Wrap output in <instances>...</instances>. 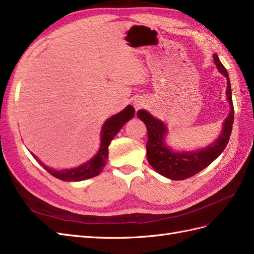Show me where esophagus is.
Wrapping results in <instances>:
<instances>
[{"mask_svg": "<svg viewBox=\"0 0 254 254\" xmlns=\"http://www.w3.org/2000/svg\"><path fill=\"white\" fill-rule=\"evenodd\" d=\"M138 106H139V105H137V107H138Z\"/></svg>", "mask_w": 254, "mask_h": 254, "instance_id": "obj_1", "label": "esophagus"}]
</instances>
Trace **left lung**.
<instances>
[{
	"label": "left lung",
	"instance_id": "8db88e82",
	"mask_svg": "<svg viewBox=\"0 0 254 254\" xmlns=\"http://www.w3.org/2000/svg\"><path fill=\"white\" fill-rule=\"evenodd\" d=\"M214 63L218 69L227 79L226 95L229 100L231 112L229 117L223 123V131L220 137L205 149L196 152H173L164 142V136L166 134V127L160 120L155 119L146 110H138V118L145 123L147 127V159L150 165L159 174L173 180H184L196 175L203 171L210 163L216 160L225 149L229 142L232 133V126L234 122V106L232 101L231 82L227 70L220 62L218 56L213 55Z\"/></svg>",
	"mask_w": 254,
	"mask_h": 254
}]
</instances>
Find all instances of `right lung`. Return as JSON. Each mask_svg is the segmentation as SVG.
<instances>
[{
    "label": "right lung",
    "instance_id": "add662e5",
    "mask_svg": "<svg viewBox=\"0 0 254 254\" xmlns=\"http://www.w3.org/2000/svg\"><path fill=\"white\" fill-rule=\"evenodd\" d=\"M134 113L135 109L133 108V106L128 105L123 109L122 112L113 116L112 118H109L105 123H104L101 132L102 139L99 152H97V154L92 160H90L87 163H84L79 167L73 168V170L54 171L51 170V168L45 166L34 154L33 157L34 159H36L38 163L44 166L45 170H46L50 175H53L54 177L63 181H80L95 177L100 173H102L103 167L106 164V161L108 159V146L110 144V141L113 140L116 134L120 131V128L123 127V125L131 118H133Z\"/></svg>",
    "mask_w": 254,
    "mask_h": 254
}]
</instances>
